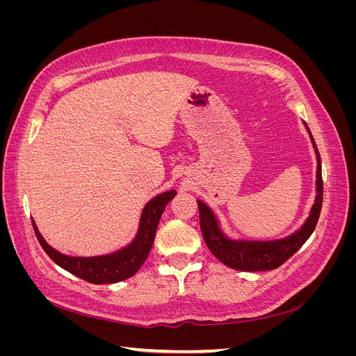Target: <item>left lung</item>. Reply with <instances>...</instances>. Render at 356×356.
Here are the masks:
<instances>
[{"label": "left lung", "instance_id": "8db88e82", "mask_svg": "<svg viewBox=\"0 0 356 356\" xmlns=\"http://www.w3.org/2000/svg\"><path fill=\"white\" fill-rule=\"evenodd\" d=\"M310 138L316 149V157H318V172H316L318 195H316L314 208H312L310 217L307 218L303 227L293 236H289V238H285L282 241H275V242L230 241L221 233L217 220H215L211 209L200 200L197 202L200 230L203 234V239L207 242L209 251L217 257L221 263L242 272L273 270V268L282 266L288 258L293 257L300 248L303 246V243L310 238V234L314 233L319 220L321 208H322V197H324V190L322 188H324V182H322V169H321V157H319L318 147L314 141V136L310 135Z\"/></svg>", "mask_w": 356, "mask_h": 356}]
</instances>
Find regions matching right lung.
I'll return each mask as SVG.
<instances>
[{"label":"right lung","instance_id":"1","mask_svg":"<svg viewBox=\"0 0 356 356\" xmlns=\"http://www.w3.org/2000/svg\"><path fill=\"white\" fill-rule=\"evenodd\" d=\"M175 195L177 191L170 190L161 193L160 196L147 203V207L143 211L141 225H139L135 241L124 250L110 255L89 258L62 255L42 239L34 221H32V225H34V232L41 248L58 266L90 284H115L134 276L139 270V267L144 264L149 251H152L161 213H163L166 204L174 199Z\"/></svg>","mask_w":356,"mask_h":356}]
</instances>
